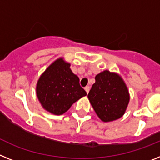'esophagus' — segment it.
I'll return each mask as SVG.
<instances>
[{
  "label": "esophagus",
  "mask_w": 160,
  "mask_h": 160,
  "mask_svg": "<svg viewBox=\"0 0 160 160\" xmlns=\"http://www.w3.org/2000/svg\"><path fill=\"white\" fill-rule=\"evenodd\" d=\"M85 90H86V92H87V94H88L89 91H90V87H88V86H87V87H85Z\"/></svg>",
  "instance_id": "esophagus-1"
}]
</instances>
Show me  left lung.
I'll return each mask as SVG.
<instances>
[{
	"mask_svg": "<svg viewBox=\"0 0 160 160\" xmlns=\"http://www.w3.org/2000/svg\"><path fill=\"white\" fill-rule=\"evenodd\" d=\"M88 98L98 118L104 122L118 119L130 101L128 87L117 73L104 70L95 76Z\"/></svg>",
	"mask_w": 160,
	"mask_h": 160,
	"instance_id": "8db88e82",
	"label": "left lung"
}]
</instances>
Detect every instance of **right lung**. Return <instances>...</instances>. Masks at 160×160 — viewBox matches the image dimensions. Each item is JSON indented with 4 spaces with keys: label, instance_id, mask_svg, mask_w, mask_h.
Instances as JSON below:
<instances>
[{
    "label": "right lung",
    "instance_id": "add662e5",
    "mask_svg": "<svg viewBox=\"0 0 160 160\" xmlns=\"http://www.w3.org/2000/svg\"><path fill=\"white\" fill-rule=\"evenodd\" d=\"M38 101L46 111L55 115L64 114L73 103L87 95L72 72L70 63L59 58L42 73L36 87Z\"/></svg>",
    "mask_w": 160,
    "mask_h": 160
}]
</instances>
